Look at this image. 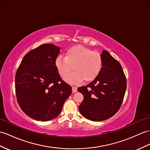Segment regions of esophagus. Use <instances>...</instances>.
Wrapping results in <instances>:
<instances>
[{"instance_id":"esophagus-1","label":"esophagus","mask_w":150,"mask_h":150,"mask_svg":"<svg viewBox=\"0 0 150 150\" xmlns=\"http://www.w3.org/2000/svg\"><path fill=\"white\" fill-rule=\"evenodd\" d=\"M72 92L73 93H75V92H76L78 91V88H77V87H76V86H72Z\"/></svg>"}]
</instances>
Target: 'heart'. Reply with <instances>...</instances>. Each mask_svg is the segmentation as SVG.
I'll return each mask as SVG.
<instances>
[{
  "mask_svg": "<svg viewBox=\"0 0 150 150\" xmlns=\"http://www.w3.org/2000/svg\"><path fill=\"white\" fill-rule=\"evenodd\" d=\"M57 71L62 78L67 76L66 81L72 84L92 81L99 75L103 67L100 54L88 47L81 45L72 46L65 53V57L58 56L55 60Z\"/></svg>",
  "mask_w": 150,
  "mask_h": 150,
  "instance_id": "heart-1",
  "label": "heart"
}]
</instances>
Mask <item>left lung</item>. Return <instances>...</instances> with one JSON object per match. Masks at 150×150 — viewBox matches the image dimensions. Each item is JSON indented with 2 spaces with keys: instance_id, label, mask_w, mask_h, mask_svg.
<instances>
[{
  "instance_id": "1",
  "label": "left lung",
  "mask_w": 150,
  "mask_h": 150,
  "mask_svg": "<svg viewBox=\"0 0 150 150\" xmlns=\"http://www.w3.org/2000/svg\"><path fill=\"white\" fill-rule=\"evenodd\" d=\"M100 56L103 67L99 75L88 85L78 88L84 97L79 112L95 122L107 120L118 112L127 88L125 75L118 61L105 50Z\"/></svg>"
}]
</instances>
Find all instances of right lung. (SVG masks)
Here are the masks:
<instances>
[{"instance_id": "1", "label": "right lung", "mask_w": 150, "mask_h": 150, "mask_svg": "<svg viewBox=\"0 0 150 150\" xmlns=\"http://www.w3.org/2000/svg\"><path fill=\"white\" fill-rule=\"evenodd\" d=\"M60 47L44 44L24 56L15 76L18 103L27 116L49 121L59 115L72 88L60 78L55 60Z\"/></svg>"}]
</instances>
